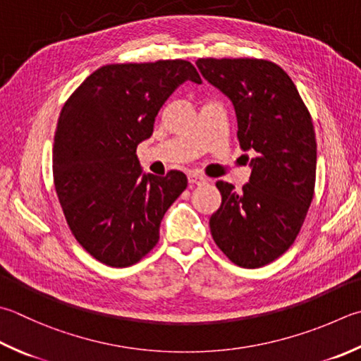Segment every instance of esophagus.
I'll use <instances>...</instances> for the list:
<instances>
[{
  "label": "esophagus",
  "mask_w": 361,
  "mask_h": 361,
  "mask_svg": "<svg viewBox=\"0 0 361 361\" xmlns=\"http://www.w3.org/2000/svg\"><path fill=\"white\" fill-rule=\"evenodd\" d=\"M207 182V178H204V176L198 174V173H190L188 174V183L190 187L193 185H201V183H206Z\"/></svg>",
  "instance_id": "obj_1"
}]
</instances>
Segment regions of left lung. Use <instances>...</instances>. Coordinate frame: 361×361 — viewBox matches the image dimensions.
<instances>
[{
  "mask_svg": "<svg viewBox=\"0 0 361 361\" xmlns=\"http://www.w3.org/2000/svg\"><path fill=\"white\" fill-rule=\"evenodd\" d=\"M210 85L233 100L237 140L251 159L242 192L219 180L220 209L210 216L214 240L231 262L267 265L290 248L314 196V126L294 81L280 66L256 58H200Z\"/></svg>",
  "mask_w": 361,
  "mask_h": 361,
  "instance_id": "obj_1",
  "label": "left lung"
}]
</instances>
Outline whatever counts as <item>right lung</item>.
Returning a JSON list of instances; mask_svg holds the SVG:
<instances>
[{
  "label": "right lung",
  "instance_id": "obj_1",
  "mask_svg": "<svg viewBox=\"0 0 361 361\" xmlns=\"http://www.w3.org/2000/svg\"><path fill=\"white\" fill-rule=\"evenodd\" d=\"M202 83L183 59L108 64L92 72L61 110L53 182L77 242L110 267L141 261L159 242L163 215L187 188L180 171L141 176L137 146L183 81Z\"/></svg>",
  "mask_w": 361,
  "mask_h": 361
}]
</instances>
